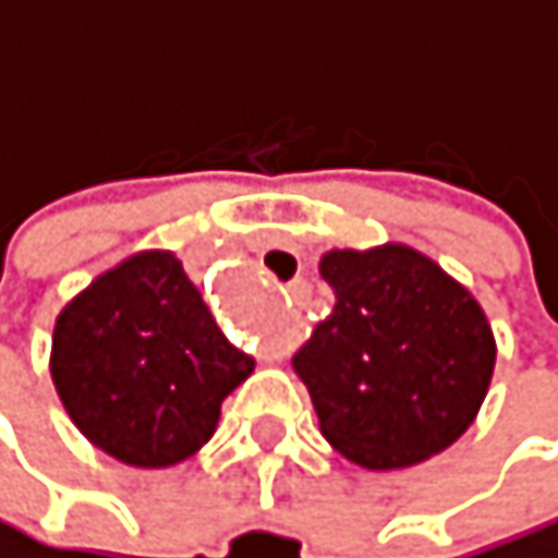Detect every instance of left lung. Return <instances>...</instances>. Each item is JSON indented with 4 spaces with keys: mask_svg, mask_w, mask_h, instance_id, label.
<instances>
[{
    "mask_svg": "<svg viewBox=\"0 0 558 558\" xmlns=\"http://www.w3.org/2000/svg\"><path fill=\"white\" fill-rule=\"evenodd\" d=\"M333 311L294 353L320 433L364 470H403L476 420L496 340L476 298L407 244L327 251Z\"/></svg>",
    "mask_w": 558,
    "mask_h": 558,
    "instance_id": "1",
    "label": "left lung"
}]
</instances>
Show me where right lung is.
<instances>
[{
    "label": "right lung",
    "instance_id": "add662e5",
    "mask_svg": "<svg viewBox=\"0 0 558 558\" xmlns=\"http://www.w3.org/2000/svg\"><path fill=\"white\" fill-rule=\"evenodd\" d=\"M49 371L88 444L165 470L211 440L254 356L221 333L171 251H138L62 307Z\"/></svg>",
    "mask_w": 558,
    "mask_h": 558
}]
</instances>
